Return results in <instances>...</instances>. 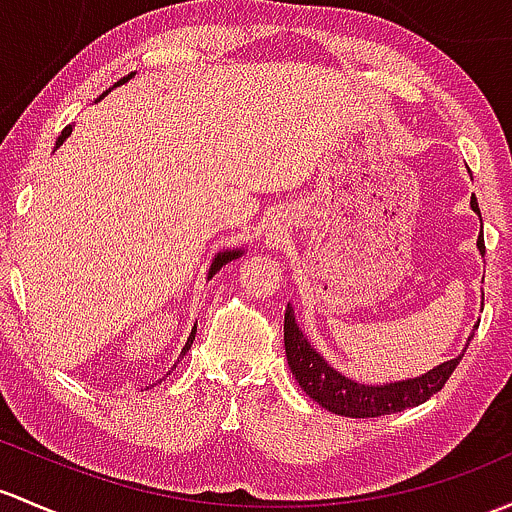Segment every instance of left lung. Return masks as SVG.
I'll return each instance as SVG.
<instances>
[{"label":"left lung","mask_w":512,"mask_h":512,"mask_svg":"<svg viewBox=\"0 0 512 512\" xmlns=\"http://www.w3.org/2000/svg\"><path fill=\"white\" fill-rule=\"evenodd\" d=\"M473 213H478L476 196L471 198ZM478 250L481 255L486 252L483 238H478ZM471 341V336H469ZM284 351H287L289 370L297 378L301 390L311 397L314 402H319L321 407L333 414H341V417H383V414L402 412L407 407H417L422 402H427L429 397L437 395L444 387L446 380L451 378V373L459 365L461 355L446 360V363L437 365L429 373L419 375V378L400 380V383H385V385H363L355 383V380L346 378L338 370H333L326 363L324 355L316 351L309 343V338L299 331L297 319H294L292 304H287L284 311Z\"/></svg>","instance_id":"1"}]
</instances>
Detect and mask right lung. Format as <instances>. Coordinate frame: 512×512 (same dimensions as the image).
Here are the masks:
<instances>
[{
  "mask_svg": "<svg viewBox=\"0 0 512 512\" xmlns=\"http://www.w3.org/2000/svg\"><path fill=\"white\" fill-rule=\"evenodd\" d=\"M132 75H134V73H129V75H125V78H120V80H117V83H115V88H117V85L127 83V80H129V78H132ZM105 95H107V93H102L98 100H102V98H105ZM71 132H73V125H68L66 129H63V132H61V137H58V139H56V149H58V147H61V144H63V142H66V139H68V137H71ZM240 255H242V250H225V252H218V255H215V260H213V265H211V270H208V279H211L215 272H220V267H223V265H228V262L238 260V257H240ZM193 341H196V326H193L191 336H188V341H186L184 351H181V358H184V355H186V351H188V348H191V343H193Z\"/></svg>",
  "mask_w": 512,
  "mask_h": 512,
  "instance_id": "1",
  "label": "right lung"
}]
</instances>
